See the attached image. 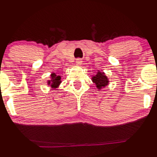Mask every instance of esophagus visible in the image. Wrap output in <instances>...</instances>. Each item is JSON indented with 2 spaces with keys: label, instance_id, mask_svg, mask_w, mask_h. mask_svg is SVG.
Here are the masks:
<instances>
[{
  "label": "esophagus",
  "instance_id": "34e87169",
  "mask_svg": "<svg viewBox=\"0 0 157 157\" xmlns=\"http://www.w3.org/2000/svg\"><path fill=\"white\" fill-rule=\"evenodd\" d=\"M75 62H76L77 65H81L82 64V59L81 58H78L75 61Z\"/></svg>",
  "mask_w": 157,
  "mask_h": 157
}]
</instances>
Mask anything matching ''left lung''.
<instances>
[{
  "instance_id": "obj_1",
  "label": "left lung",
  "mask_w": 157,
  "mask_h": 157,
  "mask_svg": "<svg viewBox=\"0 0 157 157\" xmlns=\"http://www.w3.org/2000/svg\"><path fill=\"white\" fill-rule=\"evenodd\" d=\"M92 80H93V83L95 84L98 89L99 90L108 85L109 84L108 78L105 75V73L100 71L98 72V73L95 76H93Z\"/></svg>"
}]
</instances>
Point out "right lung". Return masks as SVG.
<instances>
[{"instance_id":"obj_1","label":"right lung","mask_w":157,"mask_h":157,"mask_svg":"<svg viewBox=\"0 0 157 157\" xmlns=\"http://www.w3.org/2000/svg\"><path fill=\"white\" fill-rule=\"evenodd\" d=\"M51 80L48 81V84L51 86L53 89H56V88L60 84L61 81V76L60 75H56V73H53L51 75Z\"/></svg>"}]
</instances>
